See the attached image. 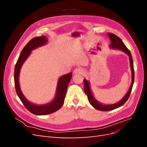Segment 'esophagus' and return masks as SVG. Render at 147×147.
Segmentation results:
<instances>
[{"label": "esophagus", "mask_w": 147, "mask_h": 147, "mask_svg": "<svg viewBox=\"0 0 147 147\" xmlns=\"http://www.w3.org/2000/svg\"><path fill=\"white\" fill-rule=\"evenodd\" d=\"M83 72V70L80 67H77L76 69H75L74 70V74H81Z\"/></svg>", "instance_id": "1"}]
</instances>
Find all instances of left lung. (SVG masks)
Returning a JSON list of instances; mask_svg holds the SVG:
<instances>
[{
  "instance_id": "left-lung-1",
  "label": "left lung",
  "mask_w": 147,
  "mask_h": 147,
  "mask_svg": "<svg viewBox=\"0 0 147 147\" xmlns=\"http://www.w3.org/2000/svg\"><path fill=\"white\" fill-rule=\"evenodd\" d=\"M109 37L111 40V44L110 45V48H113V49H118L119 50H121L122 51L124 52L127 54L129 57V61H130V65H131V69L132 70V80H131V84L129 89L126 93V94L124 96L123 98L119 101L118 102L114 104H111V105H104L102 104L98 101H97L96 99L92 95V93L90 89V84L89 83L88 81L84 79L83 80V83H84V91L85 94L87 95L88 99L89 102H90V104L93 107L95 108L96 109L100 110V111H110L114 110L115 109H117L119 107L122 106L124 104L126 103V102L127 100V99L129 97V96L131 94V92L132 91V88L133 86V84L134 82V64H133V60L132 57L131 56V53L128 50L127 47L124 45V43L123 42L122 40L117 36L116 35H115L112 33H108Z\"/></svg>"
}]
</instances>
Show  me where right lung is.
I'll use <instances>...</instances> for the list:
<instances>
[{"mask_svg": "<svg viewBox=\"0 0 147 147\" xmlns=\"http://www.w3.org/2000/svg\"><path fill=\"white\" fill-rule=\"evenodd\" d=\"M47 42L48 40L44 35L31 39L22 50L15 67L14 80L16 94L25 107L30 112L36 115H45L54 113L61 107L64 104L68 84L72 76V72H70L63 75L59 78L57 84L55 97L50 103L45 105H35L31 103L26 98L21 90L19 83V75L21 68L24 61L30 55L31 51L38 47L45 45Z\"/></svg>", "mask_w": 147, "mask_h": 147, "instance_id": "obj_1", "label": "right lung"}]
</instances>
